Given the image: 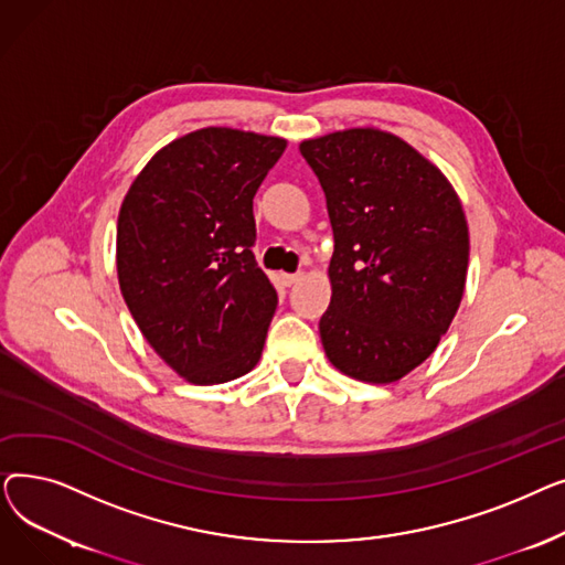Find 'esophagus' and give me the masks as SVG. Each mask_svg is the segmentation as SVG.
I'll use <instances>...</instances> for the list:
<instances>
[{
    "instance_id": "1",
    "label": "esophagus",
    "mask_w": 565,
    "mask_h": 565,
    "mask_svg": "<svg viewBox=\"0 0 565 565\" xmlns=\"http://www.w3.org/2000/svg\"><path fill=\"white\" fill-rule=\"evenodd\" d=\"M302 279V273H295V275H281V284L284 286H292V284H298Z\"/></svg>"
}]
</instances>
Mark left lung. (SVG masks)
Returning <instances> with one entry per match:
<instances>
[{
	"instance_id": "left-lung-1",
	"label": "left lung",
	"mask_w": 565,
	"mask_h": 565,
	"mask_svg": "<svg viewBox=\"0 0 565 565\" xmlns=\"http://www.w3.org/2000/svg\"><path fill=\"white\" fill-rule=\"evenodd\" d=\"M334 231L318 330L345 375L387 384L437 348L460 307L469 235L444 173L403 139L352 128L300 143Z\"/></svg>"
}]
</instances>
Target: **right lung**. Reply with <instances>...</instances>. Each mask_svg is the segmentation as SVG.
Here are the masks:
<instances>
[{
	"label": "right lung",
	"instance_id": "obj_1",
	"mask_svg": "<svg viewBox=\"0 0 565 565\" xmlns=\"http://www.w3.org/2000/svg\"><path fill=\"white\" fill-rule=\"evenodd\" d=\"M286 141L203 128L164 146L128 190L116 228L124 300L143 339L194 384L260 360L277 290L254 258V196Z\"/></svg>",
	"mask_w": 565,
	"mask_h": 565
}]
</instances>
